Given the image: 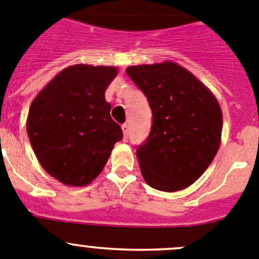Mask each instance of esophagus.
<instances>
[{"mask_svg": "<svg viewBox=\"0 0 259 259\" xmlns=\"http://www.w3.org/2000/svg\"><path fill=\"white\" fill-rule=\"evenodd\" d=\"M121 127H122V134H124V141H126L127 135H129V125L124 124Z\"/></svg>", "mask_w": 259, "mask_h": 259, "instance_id": "34e87169", "label": "esophagus"}]
</instances>
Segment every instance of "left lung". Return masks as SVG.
<instances>
[{
	"instance_id": "8db88e82",
	"label": "left lung",
	"mask_w": 259,
	"mask_h": 259,
	"mask_svg": "<svg viewBox=\"0 0 259 259\" xmlns=\"http://www.w3.org/2000/svg\"><path fill=\"white\" fill-rule=\"evenodd\" d=\"M126 74L146 94L153 115L149 137L137 151L144 180L161 192L185 189L202 176L220 148L219 101L172 61L129 66Z\"/></svg>"
}]
</instances>
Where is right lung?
I'll list each match as a JSON object with an SVG mask.
<instances>
[{"mask_svg": "<svg viewBox=\"0 0 259 259\" xmlns=\"http://www.w3.org/2000/svg\"><path fill=\"white\" fill-rule=\"evenodd\" d=\"M115 66L66 67L37 94L26 132L40 166L69 187H85L100 175L121 127L111 118L105 92Z\"/></svg>", "mask_w": 259, "mask_h": 259, "instance_id": "right-lung-1", "label": "right lung"}]
</instances>
